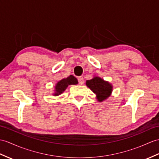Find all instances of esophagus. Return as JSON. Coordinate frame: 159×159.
Masks as SVG:
<instances>
[{"mask_svg":"<svg viewBox=\"0 0 159 159\" xmlns=\"http://www.w3.org/2000/svg\"><path fill=\"white\" fill-rule=\"evenodd\" d=\"M78 82H79V84L80 85H82L84 84V79L83 78V77H80L78 78Z\"/></svg>","mask_w":159,"mask_h":159,"instance_id":"esophagus-1","label":"esophagus"}]
</instances>
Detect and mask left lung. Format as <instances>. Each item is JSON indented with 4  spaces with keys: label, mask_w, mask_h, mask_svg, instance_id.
Wrapping results in <instances>:
<instances>
[{
    "label": "left lung",
    "mask_w": 159,
    "mask_h": 159,
    "mask_svg": "<svg viewBox=\"0 0 159 159\" xmlns=\"http://www.w3.org/2000/svg\"><path fill=\"white\" fill-rule=\"evenodd\" d=\"M86 85L96 94V99L100 102L109 98L113 92V85L98 76L86 80Z\"/></svg>",
    "instance_id": "left-lung-1"
}]
</instances>
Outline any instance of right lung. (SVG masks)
I'll return each instance as SVG.
<instances>
[{"mask_svg":"<svg viewBox=\"0 0 159 159\" xmlns=\"http://www.w3.org/2000/svg\"><path fill=\"white\" fill-rule=\"evenodd\" d=\"M77 84H78V81H77L76 77L72 75H70L67 77H65V78H63L56 84L52 95L55 96H59L65 91L69 86H70V85H77Z\"/></svg>","mask_w":159,"mask_h":159,"instance_id":"add662e5","label":"right lung"}]
</instances>
